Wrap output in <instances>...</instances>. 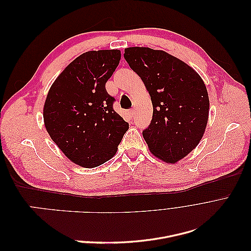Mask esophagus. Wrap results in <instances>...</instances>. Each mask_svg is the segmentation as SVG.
Masks as SVG:
<instances>
[{
    "mask_svg": "<svg viewBox=\"0 0 251 251\" xmlns=\"http://www.w3.org/2000/svg\"><path fill=\"white\" fill-rule=\"evenodd\" d=\"M127 114H128V116H130V117H133V116H134V114H135V112H134V109H130V110H127Z\"/></svg>",
    "mask_w": 251,
    "mask_h": 251,
    "instance_id": "34e87169",
    "label": "esophagus"
}]
</instances>
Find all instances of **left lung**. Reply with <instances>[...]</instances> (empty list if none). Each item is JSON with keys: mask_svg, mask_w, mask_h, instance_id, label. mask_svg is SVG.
<instances>
[{"mask_svg": "<svg viewBox=\"0 0 251 251\" xmlns=\"http://www.w3.org/2000/svg\"><path fill=\"white\" fill-rule=\"evenodd\" d=\"M151 95L153 118L142 131L150 151L175 163L198 146L208 120L209 100L200 75L162 50L130 47L124 54Z\"/></svg>", "mask_w": 251, "mask_h": 251, "instance_id": "8db88e82", "label": "left lung"}]
</instances>
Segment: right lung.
<instances>
[{"mask_svg":"<svg viewBox=\"0 0 251 251\" xmlns=\"http://www.w3.org/2000/svg\"><path fill=\"white\" fill-rule=\"evenodd\" d=\"M120 57L117 49L82 53L52 83L45 101L44 123L51 139L83 168L110 160L128 130L105 90Z\"/></svg>","mask_w":251,"mask_h":251,"instance_id":"right-lung-1","label":"right lung"}]
</instances>
